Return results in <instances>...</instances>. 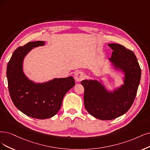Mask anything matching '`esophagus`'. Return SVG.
<instances>
[{"instance_id":"1","label":"esophagus","mask_w":150,"mask_h":150,"mask_svg":"<svg viewBox=\"0 0 150 150\" xmlns=\"http://www.w3.org/2000/svg\"><path fill=\"white\" fill-rule=\"evenodd\" d=\"M85 75L83 72L79 71H77L75 73V79L76 81L79 82V81H81V80H83L85 79Z\"/></svg>"}]
</instances>
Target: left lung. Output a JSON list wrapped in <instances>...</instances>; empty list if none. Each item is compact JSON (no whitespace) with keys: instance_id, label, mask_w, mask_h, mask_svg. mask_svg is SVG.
I'll use <instances>...</instances> for the list:
<instances>
[{"instance_id":"1","label":"left lung","mask_w":150,"mask_h":150,"mask_svg":"<svg viewBox=\"0 0 150 150\" xmlns=\"http://www.w3.org/2000/svg\"><path fill=\"white\" fill-rule=\"evenodd\" d=\"M113 50L109 59L125 72V84L113 94L97 81L83 80L87 111L100 120H112L128 111L134 103L141 78V69L132 51L119 44H109Z\"/></svg>"}]
</instances>
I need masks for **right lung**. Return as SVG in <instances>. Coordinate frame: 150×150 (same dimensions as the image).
<instances>
[{
    "label": "right lung",
    "mask_w": 150,
    "mask_h": 150,
    "mask_svg": "<svg viewBox=\"0 0 150 150\" xmlns=\"http://www.w3.org/2000/svg\"><path fill=\"white\" fill-rule=\"evenodd\" d=\"M44 41L29 42L15 50L7 67L8 88L15 106L31 117L45 119L59 110L62 99L75 83L72 76L55 79L42 84H36L26 79L22 71L25 55L33 47L42 46Z\"/></svg>",
    "instance_id": "1"
}]
</instances>
